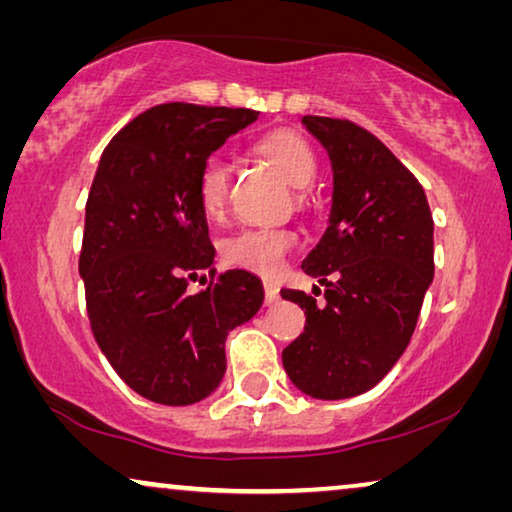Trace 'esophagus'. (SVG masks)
<instances>
[{"label":"esophagus","mask_w":512,"mask_h":512,"mask_svg":"<svg viewBox=\"0 0 512 512\" xmlns=\"http://www.w3.org/2000/svg\"><path fill=\"white\" fill-rule=\"evenodd\" d=\"M265 303L268 305H277L279 303V286L272 282H265Z\"/></svg>","instance_id":"34e87169"}]
</instances>
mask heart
Here are the masks:
<instances>
[{"label":"heart","mask_w":512,"mask_h":512,"mask_svg":"<svg viewBox=\"0 0 512 512\" xmlns=\"http://www.w3.org/2000/svg\"><path fill=\"white\" fill-rule=\"evenodd\" d=\"M258 153L289 181L293 188H307L317 177V158L310 144L293 132L279 130L258 142ZM230 198V167L226 158L212 156L202 165L198 177V202L209 219L226 214ZM296 244V233L289 228H244L221 244V254L230 265L258 275H272L284 256Z\"/></svg>","instance_id":"obj_1"}]
</instances>
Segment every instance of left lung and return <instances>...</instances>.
<instances>
[{
	"instance_id": "left-lung-1",
	"label": "left lung",
	"mask_w": 512,
	"mask_h": 512,
	"mask_svg": "<svg viewBox=\"0 0 512 512\" xmlns=\"http://www.w3.org/2000/svg\"><path fill=\"white\" fill-rule=\"evenodd\" d=\"M331 160L326 230L303 261L324 286L284 289L305 333L282 352L293 387L319 401L366 394L394 368L433 282V219L424 188L394 153L349 121L303 116Z\"/></svg>"
}]
</instances>
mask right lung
I'll return each mask as SVG.
<instances>
[{"mask_svg": "<svg viewBox=\"0 0 512 512\" xmlns=\"http://www.w3.org/2000/svg\"><path fill=\"white\" fill-rule=\"evenodd\" d=\"M258 111L158 104L104 149L86 202L79 275L90 328L111 368L139 396L193 405L226 375V338L263 305L254 272L212 270L207 214L198 202L202 165Z\"/></svg>", "mask_w": 512, "mask_h": 512, "instance_id": "obj_1", "label": "right lung"}]
</instances>
